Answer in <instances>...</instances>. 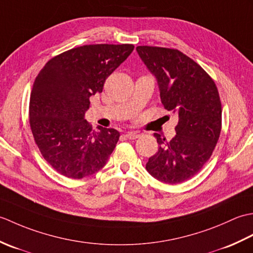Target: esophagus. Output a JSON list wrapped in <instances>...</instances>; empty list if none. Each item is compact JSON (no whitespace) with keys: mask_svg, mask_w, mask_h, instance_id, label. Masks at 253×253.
<instances>
[{"mask_svg":"<svg viewBox=\"0 0 253 253\" xmlns=\"http://www.w3.org/2000/svg\"><path fill=\"white\" fill-rule=\"evenodd\" d=\"M139 136V133H137V132H127L126 135H125V137L127 138V139H130V140H135V139H137Z\"/></svg>","mask_w":253,"mask_h":253,"instance_id":"esophagus-1","label":"esophagus"}]
</instances>
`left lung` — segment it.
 <instances>
[{"label":"left lung","mask_w":253,"mask_h":253,"mask_svg":"<svg viewBox=\"0 0 253 253\" xmlns=\"http://www.w3.org/2000/svg\"><path fill=\"white\" fill-rule=\"evenodd\" d=\"M136 50L157 77L162 104L178 115L171 140L154 133L159 150L146 169L160 181L180 184L200 171L215 149L222 129L218 90L211 76L179 50L149 45Z\"/></svg>","instance_id":"obj_1"}]
</instances>
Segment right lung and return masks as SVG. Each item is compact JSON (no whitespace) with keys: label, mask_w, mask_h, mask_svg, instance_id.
<instances>
[{"label":"right lung","mask_w":253,"mask_h":253,"mask_svg":"<svg viewBox=\"0 0 253 253\" xmlns=\"http://www.w3.org/2000/svg\"><path fill=\"white\" fill-rule=\"evenodd\" d=\"M132 44H89L54 56L38 74L31 90L29 123L42 157L57 173L80 179L106 164L120 139L113 128L84 120L90 96L130 55Z\"/></svg>","instance_id":"1"}]
</instances>
